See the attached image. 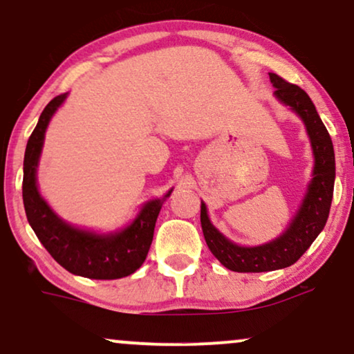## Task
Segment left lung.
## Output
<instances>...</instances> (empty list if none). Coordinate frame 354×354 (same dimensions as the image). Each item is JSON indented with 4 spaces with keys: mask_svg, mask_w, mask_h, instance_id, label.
Returning a JSON list of instances; mask_svg holds the SVG:
<instances>
[{
    "mask_svg": "<svg viewBox=\"0 0 354 354\" xmlns=\"http://www.w3.org/2000/svg\"><path fill=\"white\" fill-rule=\"evenodd\" d=\"M270 80L274 86L276 98L298 113L306 124L315 153V169L301 208L290 228L278 239L266 245L245 248L228 241L211 225L205 203H201V228L206 245L223 266L238 273L281 270L298 261L326 225L335 188V149L330 133L321 121L310 96L301 88L288 83L274 73H270Z\"/></svg>",
    "mask_w": 354,
    "mask_h": 354,
    "instance_id": "obj_1",
    "label": "left lung"
}]
</instances>
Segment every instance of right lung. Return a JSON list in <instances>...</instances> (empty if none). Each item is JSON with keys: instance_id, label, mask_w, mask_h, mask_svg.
<instances>
[{"instance_id": "right-lung-1", "label": "right lung", "mask_w": 354, "mask_h": 354, "mask_svg": "<svg viewBox=\"0 0 354 354\" xmlns=\"http://www.w3.org/2000/svg\"><path fill=\"white\" fill-rule=\"evenodd\" d=\"M64 98L66 95H59L46 104L28 140L23 163V203L28 223L48 253L70 273L91 279L124 278L145 263L163 201L146 203L128 228L108 236L73 228L53 213L36 188V168L46 126ZM169 194L171 191L165 198Z\"/></svg>"}]
</instances>
